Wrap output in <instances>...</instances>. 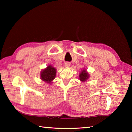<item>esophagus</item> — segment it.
I'll list each match as a JSON object with an SVG mask.
<instances>
[{
  "label": "esophagus",
  "instance_id": "esophagus-1",
  "mask_svg": "<svg viewBox=\"0 0 132 132\" xmlns=\"http://www.w3.org/2000/svg\"><path fill=\"white\" fill-rule=\"evenodd\" d=\"M64 65H65V67H67V68H68V67H69L70 65H71V64L68 62H66L65 63V64H64Z\"/></svg>",
  "mask_w": 132,
  "mask_h": 132
}]
</instances>
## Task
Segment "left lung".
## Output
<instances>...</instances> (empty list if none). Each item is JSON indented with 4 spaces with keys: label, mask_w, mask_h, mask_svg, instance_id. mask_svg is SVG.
Listing matches in <instances>:
<instances>
[{
    "label": "left lung",
    "mask_w": 132,
    "mask_h": 132,
    "mask_svg": "<svg viewBox=\"0 0 132 132\" xmlns=\"http://www.w3.org/2000/svg\"><path fill=\"white\" fill-rule=\"evenodd\" d=\"M89 77L90 75L85 69H84L82 71H81V72L80 73V75H79V79H80V80L81 82H82L87 81V79L89 78Z\"/></svg>",
    "instance_id": "8db88e82"
}]
</instances>
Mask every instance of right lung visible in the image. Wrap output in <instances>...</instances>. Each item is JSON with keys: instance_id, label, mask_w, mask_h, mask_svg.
Instances as JSON below:
<instances>
[{"instance_id": "obj_1", "label": "right lung", "mask_w": 132, "mask_h": 132, "mask_svg": "<svg viewBox=\"0 0 132 132\" xmlns=\"http://www.w3.org/2000/svg\"><path fill=\"white\" fill-rule=\"evenodd\" d=\"M56 69L51 65H49L40 72V77L46 83L51 84L56 77Z\"/></svg>"}]
</instances>
